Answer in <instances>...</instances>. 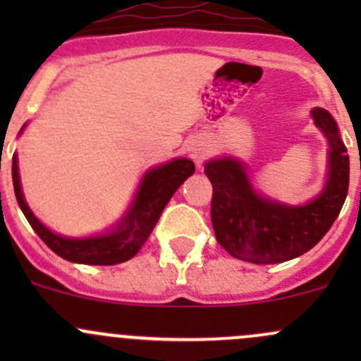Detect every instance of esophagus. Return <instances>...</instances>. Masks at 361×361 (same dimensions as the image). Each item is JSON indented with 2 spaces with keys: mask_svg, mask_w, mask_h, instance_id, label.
I'll list each match as a JSON object with an SVG mask.
<instances>
[{
  "mask_svg": "<svg viewBox=\"0 0 361 361\" xmlns=\"http://www.w3.org/2000/svg\"><path fill=\"white\" fill-rule=\"evenodd\" d=\"M188 152H190V159L194 160L195 166L201 167L204 160L209 155V147H207L206 143H202V141H195V143H192L190 150Z\"/></svg>",
  "mask_w": 361,
  "mask_h": 361,
  "instance_id": "1",
  "label": "esophagus"
}]
</instances>
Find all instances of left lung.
<instances>
[{"instance_id":"left-lung-1","label":"left lung","mask_w":361,"mask_h":361,"mask_svg":"<svg viewBox=\"0 0 361 361\" xmlns=\"http://www.w3.org/2000/svg\"><path fill=\"white\" fill-rule=\"evenodd\" d=\"M311 116L329 141V174L323 190L302 206L258 194L246 167L234 157L211 159L204 173L213 185L211 221L216 241L232 257L251 264H281L314 248L342 209L349 187V155L337 122L323 108Z\"/></svg>"}]
</instances>
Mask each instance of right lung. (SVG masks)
I'll return each instance as SVG.
<instances>
[{
	"label": "right lung",
	"mask_w": 361,
	"mask_h": 361,
	"mask_svg": "<svg viewBox=\"0 0 361 361\" xmlns=\"http://www.w3.org/2000/svg\"><path fill=\"white\" fill-rule=\"evenodd\" d=\"M194 162L185 157L173 159L162 166L152 167L141 178L133 202L127 207L126 214L120 218L118 224L113 225L104 234L89 235V238H68V235L52 232L35 216L24 199L17 155L13 154L12 159L13 190H16L17 202L32 231L54 253L63 257L64 260L85 265H115L130 260L152 234L164 207L173 197L174 192L188 176L194 174Z\"/></svg>",
	"instance_id": "1"
}]
</instances>
